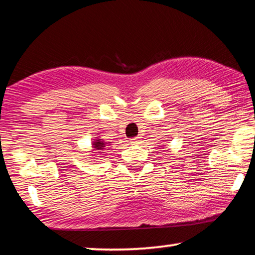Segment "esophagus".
I'll return each mask as SVG.
<instances>
[{
	"mask_svg": "<svg viewBox=\"0 0 255 255\" xmlns=\"http://www.w3.org/2000/svg\"><path fill=\"white\" fill-rule=\"evenodd\" d=\"M141 141V139H140V137H133V138H131L130 139V143L132 144V145H138Z\"/></svg>",
	"mask_w": 255,
	"mask_h": 255,
	"instance_id": "1",
	"label": "esophagus"
}]
</instances>
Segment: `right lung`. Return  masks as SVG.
Returning a JSON list of instances; mask_svg holds the SVG:
<instances>
[{
  "label": "right lung",
  "instance_id": "add662e5",
  "mask_svg": "<svg viewBox=\"0 0 255 255\" xmlns=\"http://www.w3.org/2000/svg\"><path fill=\"white\" fill-rule=\"evenodd\" d=\"M106 144L107 143H103L102 139H97V140H94V143H93V148L96 150H106L108 148ZM100 153H102V152H100Z\"/></svg>",
  "mask_w": 255,
  "mask_h": 255
}]
</instances>
